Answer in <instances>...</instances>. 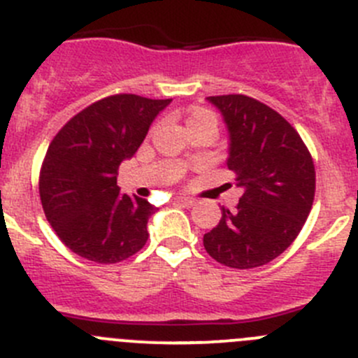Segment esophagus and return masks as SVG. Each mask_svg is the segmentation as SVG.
Masks as SVG:
<instances>
[{
    "mask_svg": "<svg viewBox=\"0 0 358 358\" xmlns=\"http://www.w3.org/2000/svg\"><path fill=\"white\" fill-rule=\"evenodd\" d=\"M176 203L182 204V206H194V203H196V201L190 199V197H176Z\"/></svg>",
    "mask_w": 358,
    "mask_h": 358,
    "instance_id": "esophagus-1",
    "label": "esophagus"
}]
</instances>
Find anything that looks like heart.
<instances>
[{
  "label": "heart",
  "mask_w": 358,
  "mask_h": 358,
  "mask_svg": "<svg viewBox=\"0 0 358 358\" xmlns=\"http://www.w3.org/2000/svg\"><path fill=\"white\" fill-rule=\"evenodd\" d=\"M206 124H211V126H217V117H215L213 112L206 108H192L187 115V126L196 127V126H206Z\"/></svg>",
  "instance_id": "obj_1"
}]
</instances>
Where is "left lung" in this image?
<instances>
[{
    "label": "left lung",
    "instance_id": "8db88e82",
    "mask_svg": "<svg viewBox=\"0 0 358 358\" xmlns=\"http://www.w3.org/2000/svg\"><path fill=\"white\" fill-rule=\"evenodd\" d=\"M227 127V168L243 196L222 208L203 238L217 262L234 269L264 266L282 255L303 229L315 197V166L297 131L273 108L241 94L210 96Z\"/></svg>",
    "mask_w": 358,
    "mask_h": 358
}]
</instances>
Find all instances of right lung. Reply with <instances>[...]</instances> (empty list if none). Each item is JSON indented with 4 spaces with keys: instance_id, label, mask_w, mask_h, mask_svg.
<instances>
[{
    "instance_id": "obj_1",
    "label": "right lung",
    "mask_w": 358,
    "mask_h": 358,
    "mask_svg": "<svg viewBox=\"0 0 358 358\" xmlns=\"http://www.w3.org/2000/svg\"><path fill=\"white\" fill-rule=\"evenodd\" d=\"M169 103L110 96L76 113L52 140L40 173L41 206L55 234L76 255L115 264L145 246L155 206L120 192L117 171L136 154Z\"/></svg>"
}]
</instances>
